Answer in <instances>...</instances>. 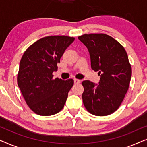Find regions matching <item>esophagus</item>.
<instances>
[{"label":"esophagus","mask_w":147,"mask_h":147,"mask_svg":"<svg viewBox=\"0 0 147 147\" xmlns=\"http://www.w3.org/2000/svg\"><path fill=\"white\" fill-rule=\"evenodd\" d=\"M80 83H81V80H78V79H74V84H80Z\"/></svg>","instance_id":"1"}]
</instances>
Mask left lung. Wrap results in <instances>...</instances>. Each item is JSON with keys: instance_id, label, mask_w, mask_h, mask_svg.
<instances>
[{"instance_id": "obj_1", "label": "left lung", "mask_w": 147, "mask_h": 147, "mask_svg": "<svg viewBox=\"0 0 147 147\" xmlns=\"http://www.w3.org/2000/svg\"><path fill=\"white\" fill-rule=\"evenodd\" d=\"M78 39L90 52L92 69L100 76L99 85L90 80L82 82L84 106L94 115H109L118 110L129 88L132 68L127 53L106 34H84Z\"/></svg>"}]
</instances>
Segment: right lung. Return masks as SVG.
Returning <instances> with one entry per match:
<instances>
[{"label": "right lung", "instance_id": "right-lung-1", "mask_svg": "<svg viewBox=\"0 0 147 147\" xmlns=\"http://www.w3.org/2000/svg\"><path fill=\"white\" fill-rule=\"evenodd\" d=\"M75 38L47 36L30 45L24 52L17 75L18 86L32 111L51 116L63 109L74 80L53 79L57 63Z\"/></svg>", "mask_w": 147, "mask_h": 147}]
</instances>
